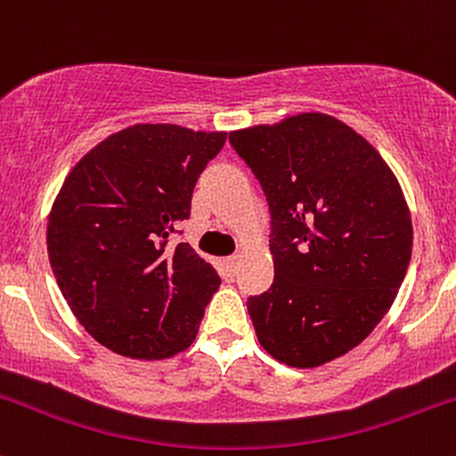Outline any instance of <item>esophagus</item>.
Instances as JSON below:
<instances>
[{
  "label": "esophagus",
  "instance_id": "1",
  "mask_svg": "<svg viewBox=\"0 0 456 456\" xmlns=\"http://www.w3.org/2000/svg\"><path fill=\"white\" fill-rule=\"evenodd\" d=\"M238 265H240V257H238V256L224 257V266H227V271H229V273H232V275L238 271Z\"/></svg>",
  "mask_w": 456,
  "mask_h": 456
}]
</instances>
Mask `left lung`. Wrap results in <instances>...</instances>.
I'll return each mask as SVG.
<instances>
[{"label":"left lung","mask_w":456,"mask_h":456,"mask_svg":"<svg viewBox=\"0 0 456 456\" xmlns=\"http://www.w3.org/2000/svg\"><path fill=\"white\" fill-rule=\"evenodd\" d=\"M271 214L275 278L247 300L257 342L314 369L364 342L388 314L412 254L402 187L364 136L306 112L229 134Z\"/></svg>","instance_id":"1"}]
</instances>
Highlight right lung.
<instances>
[{"label":"right lung","mask_w":456,"mask_h":456,"mask_svg":"<svg viewBox=\"0 0 456 456\" xmlns=\"http://www.w3.org/2000/svg\"><path fill=\"white\" fill-rule=\"evenodd\" d=\"M224 141L141 123L99 142L63 181L48 218L50 266L72 314L110 351L163 360L194 342L220 278L169 236Z\"/></svg>","instance_id":"right-lung-1"}]
</instances>
